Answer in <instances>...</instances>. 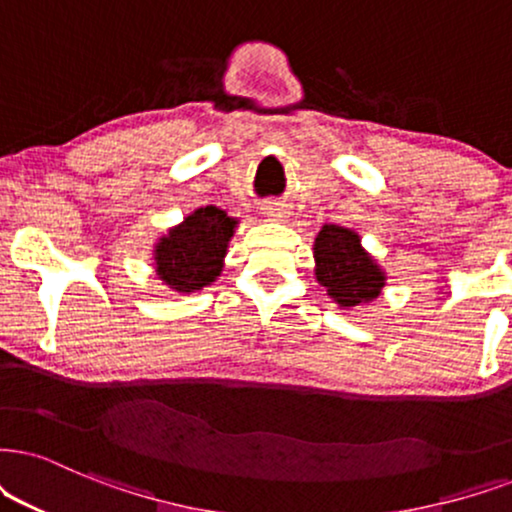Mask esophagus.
<instances>
[{"instance_id": "1", "label": "esophagus", "mask_w": 512, "mask_h": 512, "mask_svg": "<svg viewBox=\"0 0 512 512\" xmlns=\"http://www.w3.org/2000/svg\"><path fill=\"white\" fill-rule=\"evenodd\" d=\"M264 215L269 219H274V222H283V219L290 217V210L286 203H278V200H269L267 205H264Z\"/></svg>"}]
</instances>
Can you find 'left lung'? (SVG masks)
<instances>
[{"mask_svg": "<svg viewBox=\"0 0 512 512\" xmlns=\"http://www.w3.org/2000/svg\"><path fill=\"white\" fill-rule=\"evenodd\" d=\"M316 281L328 290L340 307L371 302L385 286V274L361 248L354 231L326 224L314 241Z\"/></svg>", "mask_w": 512, "mask_h": 512, "instance_id": "8db88e82", "label": "left lung"}]
</instances>
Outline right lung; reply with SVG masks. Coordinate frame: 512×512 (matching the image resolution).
I'll return each mask as SVG.
<instances>
[{
	"instance_id": "add662e5",
	"label": "right lung",
	"mask_w": 512,
	"mask_h": 512,
	"mask_svg": "<svg viewBox=\"0 0 512 512\" xmlns=\"http://www.w3.org/2000/svg\"><path fill=\"white\" fill-rule=\"evenodd\" d=\"M236 219L208 205L198 208L155 245V271L177 293H193L210 286L234 236Z\"/></svg>"
}]
</instances>
